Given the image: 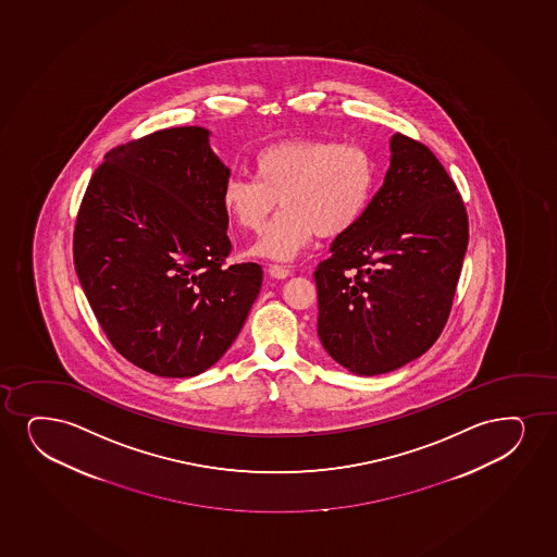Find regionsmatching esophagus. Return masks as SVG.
<instances>
[{"label": "esophagus", "instance_id": "esophagus-1", "mask_svg": "<svg viewBox=\"0 0 557 557\" xmlns=\"http://www.w3.org/2000/svg\"><path fill=\"white\" fill-rule=\"evenodd\" d=\"M269 274L275 277V280H285V277L290 275V270L287 267H282V264H270Z\"/></svg>", "mask_w": 557, "mask_h": 557}]
</instances>
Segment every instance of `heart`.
Instances as JSON below:
<instances>
[{
	"label": "heart",
	"mask_w": 557,
	"mask_h": 557,
	"mask_svg": "<svg viewBox=\"0 0 557 557\" xmlns=\"http://www.w3.org/2000/svg\"><path fill=\"white\" fill-rule=\"evenodd\" d=\"M255 178L231 176L221 202L238 228L259 234L277 199L282 212L255 244L253 253L293 259L319 238H339L364 218L377 187V161L360 145L324 138H288L257 153Z\"/></svg>",
	"instance_id": "b5f03b06"
}]
</instances>
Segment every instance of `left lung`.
I'll return each instance as SVG.
<instances>
[{
  "label": "left lung",
  "instance_id": "obj_1",
  "mask_svg": "<svg viewBox=\"0 0 557 557\" xmlns=\"http://www.w3.org/2000/svg\"><path fill=\"white\" fill-rule=\"evenodd\" d=\"M391 150L364 218L313 272L317 334L358 375L396 370L437 342L469 242L466 205L440 159L401 133Z\"/></svg>",
  "mask_w": 557,
  "mask_h": 557
}]
</instances>
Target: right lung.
Segmentation results:
<instances>
[{"instance_id":"1","label":"right lung","mask_w":557,"mask_h":557,"mask_svg":"<svg viewBox=\"0 0 557 557\" xmlns=\"http://www.w3.org/2000/svg\"><path fill=\"white\" fill-rule=\"evenodd\" d=\"M208 135L171 127L112 148L76 213V275L104 336L159 377L215 364L261 290L257 262L225 267L231 171Z\"/></svg>"}]
</instances>
